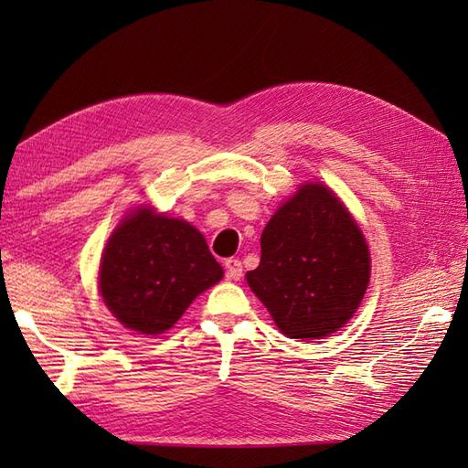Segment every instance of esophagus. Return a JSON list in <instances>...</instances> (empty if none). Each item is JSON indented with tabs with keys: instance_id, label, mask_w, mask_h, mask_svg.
Returning a JSON list of instances; mask_svg holds the SVG:
<instances>
[{
	"instance_id": "obj_1",
	"label": "esophagus",
	"mask_w": 468,
	"mask_h": 468,
	"mask_svg": "<svg viewBox=\"0 0 468 468\" xmlns=\"http://www.w3.org/2000/svg\"><path fill=\"white\" fill-rule=\"evenodd\" d=\"M225 270H227V280L231 282H239L241 275H243V265L239 260H235V257H231V260L225 261Z\"/></svg>"
}]
</instances>
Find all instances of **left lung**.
<instances>
[{
  "instance_id": "left-lung-1",
  "label": "left lung",
  "mask_w": 468,
  "mask_h": 468,
  "mask_svg": "<svg viewBox=\"0 0 468 468\" xmlns=\"http://www.w3.org/2000/svg\"><path fill=\"white\" fill-rule=\"evenodd\" d=\"M247 283L282 334L317 340L352 320L370 282V250L352 213L322 183H305L261 233Z\"/></svg>"
}]
</instances>
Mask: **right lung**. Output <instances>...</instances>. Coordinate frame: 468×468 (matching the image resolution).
<instances>
[{
  "label": "right lung",
  "mask_w": 468,
  "mask_h": 468,
  "mask_svg": "<svg viewBox=\"0 0 468 468\" xmlns=\"http://www.w3.org/2000/svg\"><path fill=\"white\" fill-rule=\"evenodd\" d=\"M221 277L223 267L198 229L143 205L108 239L98 287L118 322L156 335L173 327L195 297Z\"/></svg>",
  "instance_id": "1"
}]
</instances>
